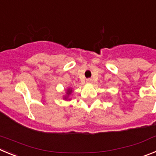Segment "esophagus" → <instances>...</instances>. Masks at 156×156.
<instances>
[{"mask_svg":"<svg viewBox=\"0 0 156 156\" xmlns=\"http://www.w3.org/2000/svg\"><path fill=\"white\" fill-rule=\"evenodd\" d=\"M86 81H87V83H90L92 82V80L90 79V78H87Z\"/></svg>","mask_w":156,"mask_h":156,"instance_id":"1","label":"esophagus"}]
</instances>
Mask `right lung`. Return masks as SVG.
<instances>
[{"label": "right lung", "mask_w": 156, "mask_h": 156, "mask_svg": "<svg viewBox=\"0 0 156 156\" xmlns=\"http://www.w3.org/2000/svg\"><path fill=\"white\" fill-rule=\"evenodd\" d=\"M71 91H72V90H68V93H67V94H69L71 93Z\"/></svg>", "instance_id": "obj_1"}]
</instances>
